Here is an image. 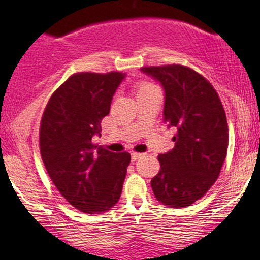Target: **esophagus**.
<instances>
[{
    "mask_svg": "<svg viewBox=\"0 0 260 260\" xmlns=\"http://www.w3.org/2000/svg\"><path fill=\"white\" fill-rule=\"evenodd\" d=\"M141 156H142V153H136V152H135V153H132V154H131V158H132V162L137 161V159L140 158Z\"/></svg>",
    "mask_w": 260,
    "mask_h": 260,
    "instance_id": "34e87169",
    "label": "esophagus"
}]
</instances>
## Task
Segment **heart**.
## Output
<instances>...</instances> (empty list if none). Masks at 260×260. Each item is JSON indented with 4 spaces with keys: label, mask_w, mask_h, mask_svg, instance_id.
I'll return each mask as SVG.
<instances>
[{
    "label": "heart",
    "mask_w": 260,
    "mask_h": 260,
    "mask_svg": "<svg viewBox=\"0 0 260 260\" xmlns=\"http://www.w3.org/2000/svg\"><path fill=\"white\" fill-rule=\"evenodd\" d=\"M151 89H154V85H152L151 83H147V81H143V83L138 84L137 88H136V91H137V95L138 94H142L145 91L151 90Z\"/></svg>",
    "instance_id": "heart-1"
}]
</instances>
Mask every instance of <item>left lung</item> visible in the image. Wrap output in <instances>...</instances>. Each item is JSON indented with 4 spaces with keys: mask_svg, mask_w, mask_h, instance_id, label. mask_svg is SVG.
Masks as SVG:
<instances>
[{
    "mask_svg": "<svg viewBox=\"0 0 260 260\" xmlns=\"http://www.w3.org/2000/svg\"><path fill=\"white\" fill-rule=\"evenodd\" d=\"M165 91L164 122L175 128L171 151L159 154L161 170L151 180L159 203L185 208L203 198L219 177L229 141L226 115L216 90L182 65L141 68Z\"/></svg>",
    "mask_w": 260,
    "mask_h": 260,
    "instance_id": "left-lung-1",
    "label": "left lung"
}]
</instances>
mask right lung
Returning a JSON list of instances; mask_svg holds the SVG:
<instances>
[{"label": "right lung", "mask_w": 260, "mask_h": 260, "mask_svg": "<svg viewBox=\"0 0 260 260\" xmlns=\"http://www.w3.org/2000/svg\"><path fill=\"white\" fill-rule=\"evenodd\" d=\"M123 73H79L55 90L40 125V152L50 179L78 210H111L122 193L131 162L128 152L114 153L91 142L111 112Z\"/></svg>", "instance_id": "1"}]
</instances>
